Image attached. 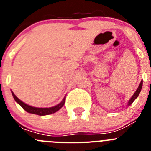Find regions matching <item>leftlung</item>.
Wrapping results in <instances>:
<instances>
[{"instance_id": "left-lung-1", "label": "left lung", "mask_w": 151, "mask_h": 151, "mask_svg": "<svg viewBox=\"0 0 151 151\" xmlns=\"http://www.w3.org/2000/svg\"><path fill=\"white\" fill-rule=\"evenodd\" d=\"M142 85H143V81L141 80V83H140L139 86H138V87L137 90L135 91V92H134V94H133V95L132 96V97H131V98H130V100H129V102H128V104H127V105H126V106H130V105L132 104L133 102H134V100H135L136 98H137V97H138V95H139V94H140V92H141V88H142Z\"/></svg>"}]
</instances>
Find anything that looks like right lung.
I'll return each instance as SVG.
<instances>
[{
	"label": "right lung",
	"instance_id": "add662e5",
	"mask_svg": "<svg viewBox=\"0 0 151 151\" xmlns=\"http://www.w3.org/2000/svg\"><path fill=\"white\" fill-rule=\"evenodd\" d=\"M12 92V95H13V98L16 101V102L18 103L20 105L24 110H26V112L29 113H32V114H36V115L38 116H46L49 115V114H52V113H56L57 111H58L59 110H60L61 108L63 107V106L65 104V101H66V97H63V99L62 100L60 104H58L57 105L54 106H52V107H46V108H42V107H35V106H32L30 105H28L26 104H25L24 102H22V101L19 99L18 97L14 94L13 91Z\"/></svg>",
	"mask_w": 151,
	"mask_h": 151
}]
</instances>
